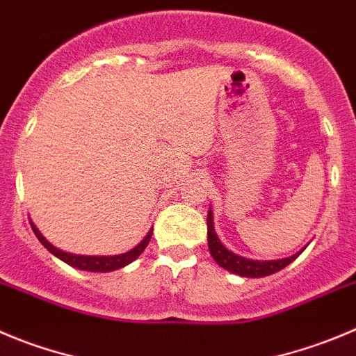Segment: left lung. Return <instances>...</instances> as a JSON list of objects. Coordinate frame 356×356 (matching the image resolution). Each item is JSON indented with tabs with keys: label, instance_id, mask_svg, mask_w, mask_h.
<instances>
[{
	"label": "left lung",
	"instance_id": "8db88e82",
	"mask_svg": "<svg viewBox=\"0 0 356 356\" xmlns=\"http://www.w3.org/2000/svg\"><path fill=\"white\" fill-rule=\"evenodd\" d=\"M207 242H209V251H211L216 264H218L219 267H223L225 270L232 272V274L242 275V277H265V275L274 274V272H279L281 268L290 265L291 261H293L295 258L304 251V249H300V251L295 253L293 257L283 258V260H268V261L248 260V258L244 257H238V254L232 253L230 249L225 248L223 242L219 241L218 234H216L214 230V218H212V211H209L207 214Z\"/></svg>",
	"mask_w": 356,
	"mask_h": 356
}]
</instances>
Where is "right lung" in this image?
<instances>
[{
    "instance_id": "add662e5",
    "label": "right lung",
    "mask_w": 356,
    "mask_h": 356,
    "mask_svg": "<svg viewBox=\"0 0 356 356\" xmlns=\"http://www.w3.org/2000/svg\"><path fill=\"white\" fill-rule=\"evenodd\" d=\"M29 223H31V228H33V232H35L36 237H38V241L42 242L43 248L47 249V251H51L54 257H58L59 260H63L65 264L72 265V267H75V268H81V270H89V272H111V270H118V268L131 264V261L137 260V258L142 254V251L147 248L149 241H151V235H152V230H151L147 235H145L144 241H142L137 248H133L131 251H128V253L115 254V257H82V254L65 253V251H61V249L54 248V245H52L47 238L40 234V230L35 227V225H33V221H29Z\"/></svg>"
}]
</instances>
